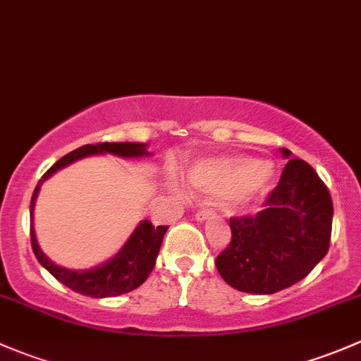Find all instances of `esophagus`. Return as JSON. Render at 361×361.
I'll return each instance as SVG.
<instances>
[{
  "instance_id": "esophagus-1",
  "label": "esophagus",
  "mask_w": 361,
  "mask_h": 361,
  "mask_svg": "<svg viewBox=\"0 0 361 361\" xmlns=\"http://www.w3.org/2000/svg\"><path fill=\"white\" fill-rule=\"evenodd\" d=\"M214 215H215L214 210H210V208H203V210L196 212L195 217H196V221L205 222V221H208V219H214Z\"/></svg>"
}]
</instances>
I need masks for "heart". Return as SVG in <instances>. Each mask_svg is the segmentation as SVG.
Returning <instances> with one entry per match:
<instances>
[{"label":"heart","mask_w":361,"mask_h":361,"mask_svg":"<svg viewBox=\"0 0 361 361\" xmlns=\"http://www.w3.org/2000/svg\"><path fill=\"white\" fill-rule=\"evenodd\" d=\"M274 176V165L267 159L247 154H226L202 159L189 169L192 189L205 195L222 196L229 210L250 205L267 188Z\"/></svg>","instance_id":"1"}]
</instances>
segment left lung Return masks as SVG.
Masks as SVG:
<instances>
[{
  "instance_id": "1",
  "label": "left lung",
  "mask_w": 361,
  "mask_h": 361,
  "mask_svg": "<svg viewBox=\"0 0 361 361\" xmlns=\"http://www.w3.org/2000/svg\"><path fill=\"white\" fill-rule=\"evenodd\" d=\"M288 159L259 214L229 219L231 243L215 259L233 288L274 293L311 273L329 252L334 205L313 166L281 147Z\"/></svg>"
}]
</instances>
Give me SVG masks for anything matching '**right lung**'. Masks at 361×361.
Returning <instances> with one entry per match:
<instances>
[{"label": "right lung", "instance_id": "1", "mask_svg": "<svg viewBox=\"0 0 361 361\" xmlns=\"http://www.w3.org/2000/svg\"><path fill=\"white\" fill-rule=\"evenodd\" d=\"M94 154L144 158V156H149V151H147V144L142 142H99L87 144V146H81L71 151L69 154L62 156L54 166L47 170V173L39 179L35 192H32L31 208H29L31 212V243L32 252L39 264L71 290L88 297H116L121 293L132 292L133 288L140 287L146 281V278L153 271L163 236H165L169 226H153L149 221H140L126 240V243L120 248V252L109 261L99 264L92 269H66V267L51 262L39 248L35 233V205L43 182L71 163Z\"/></svg>", "mask_w": 361, "mask_h": 361}]
</instances>
